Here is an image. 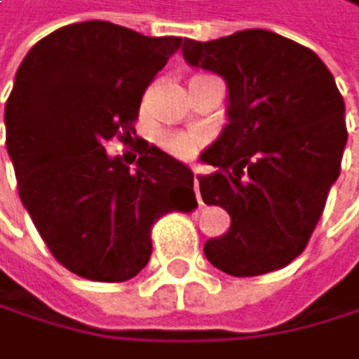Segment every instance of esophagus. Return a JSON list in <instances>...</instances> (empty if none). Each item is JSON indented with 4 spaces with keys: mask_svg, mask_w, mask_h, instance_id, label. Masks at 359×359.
<instances>
[{
    "mask_svg": "<svg viewBox=\"0 0 359 359\" xmlns=\"http://www.w3.org/2000/svg\"><path fill=\"white\" fill-rule=\"evenodd\" d=\"M194 191H196V201L203 203V201H201V187H198V178H196V176H194Z\"/></svg>",
    "mask_w": 359,
    "mask_h": 359,
    "instance_id": "obj_1",
    "label": "esophagus"
}]
</instances>
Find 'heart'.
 <instances>
[{
	"label": "heart",
	"instance_id": "heart-1",
	"mask_svg": "<svg viewBox=\"0 0 359 359\" xmlns=\"http://www.w3.org/2000/svg\"><path fill=\"white\" fill-rule=\"evenodd\" d=\"M205 136L203 134H194V132H168L161 136V145L163 149L176 158H191L196 156V152L203 147Z\"/></svg>",
	"mask_w": 359,
	"mask_h": 359
}]
</instances>
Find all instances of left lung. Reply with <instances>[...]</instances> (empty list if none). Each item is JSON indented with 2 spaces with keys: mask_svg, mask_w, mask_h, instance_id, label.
Returning a JSON list of instances; mask_svg holds the SVG:
<instances>
[{
  "mask_svg": "<svg viewBox=\"0 0 359 359\" xmlns=\"http://www.w3.org/2000/svg\"><path fill=\"white\" fill-rule=\"evenodd\" d=\"M183 57L223 76L229 95V123L201 154L216 172L198 183L231 225L205 256L238 278L283 269L304 252L340 176L348 134L335 79L313 50L260 28L185 39Z\"/></svg>",
  "mask_w": 359,
  "mask_h": 359,
  "instance_id": "1",
  "label": "left lung"
}]
</instances>
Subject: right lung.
<instances>
[{"instance_id": "right-lung-1", "label": "right lung", "mask_w": 359, "mask_h": 359, "mask_svg": "<svg viewBox=\"0 0 359 359\" xmlns=\"http://www.w3.org/2000/svg\"><path fill=\"white\" fill-rule=\"evenodd\" d=\"M181 41L81 21L34 43L17 70L4 121L19 198L50 254L88 280H130L152 256L156 220L198 207L191 170L156 145L141 141L132 161L105 152L136 134L145 90Z\"/></svg>"}]
</instances>
